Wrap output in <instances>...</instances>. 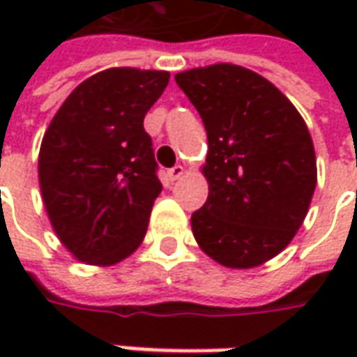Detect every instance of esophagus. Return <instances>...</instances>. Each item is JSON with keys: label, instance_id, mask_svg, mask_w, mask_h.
I'll use <instances>...</instances> for the list:
<instances>
[{"label": "esophagus", "instance_id": "obj_1", "mask_svg": "<svg viewBox=\"0 0 357 357\" xmlns=\"http://www.w3.org/2000/svg\"><path fill=\"white\" fill-rule=\"evenodd\" d=\"M183 166H181V164H176V166H174V168H170V170H168V178L172 179V181H176V179H179L181 178V176H183Z\"/></svg>", "mask_w": 357, "mask_h": 357}]
</instances>
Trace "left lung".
I'll list each match as a JSON object with an SVG mask.
<instances>
[{
	"label": "left lung",
	"mask_w": 357,
	"mask_h": 357,
	"mask_svg": "<svg viewBox=\"0 0 357 357\" xmlns=\"http://www.w3.org/2000/svg\"><path fill=\"white\" fill-rule=\"evenodd\" d=\"M208 135V199L191 216L199 247L225 268L248 269L283 250L317 183L300 112L260 74L220 63L176 74Z\"/></svg>",
	"instance_id": "8db88e82"
}]
</instances>
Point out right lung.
<instances>
[{
	"mask_svg": "<svg viewBox=\"0 0 357 357\" xmlns=\"http://www.w3.org/2000/svg\"><path fill=\"white\" fill-rule=\"evenodd\" d=\"M168 80L164 70L126 66L93 74L66 97L43 135V204L61 243L80 262H120L147 233L162 183L143 118Z\"/></svg>",
	"mask_w": 357,
	"mask_h": 357,
	"instance_id": "1",
	"label": "right lung"
}]
</instances>
